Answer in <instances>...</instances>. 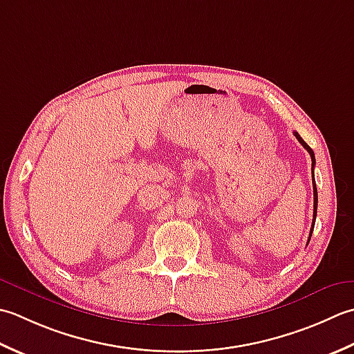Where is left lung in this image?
<instances>
[{
	"mask_svg": "<svg viewBox=\"0 0 354 354\" xmlns=\"http://www.w3.org/2000/svg\"><path fill=\"white\" fill-rule=\"evenodd\" d=\"M293 134H295V137H297V139L299 140L301 145L304 147V148L308 151L310 157H312V183H313V221H312V229H310V235H308V241H310V236H312L313 227H315V220H316V209H318V189H316L315 176H313V168H315V163H316V160H315V153H313V149L310 148V147L307 145V143L301 139V136H299L297 131H293ZM307 244H308V243H307Z\"/></svg>",
	"mask_w": 354,
	"mask_h": 354,
	"instance_id": "1",
	"label": "left lung"
}]
</instances>
